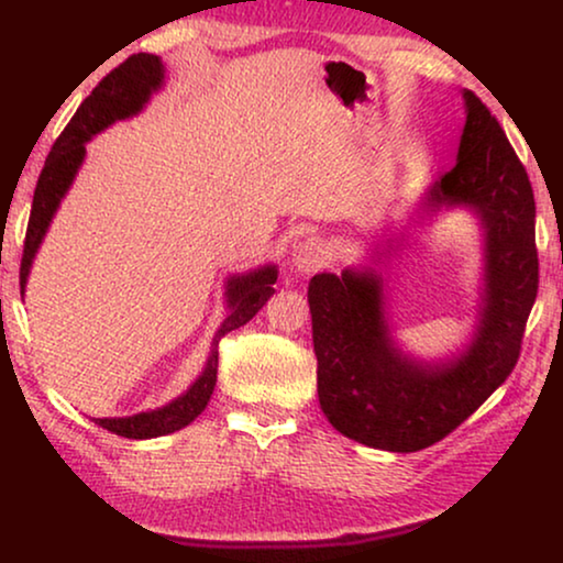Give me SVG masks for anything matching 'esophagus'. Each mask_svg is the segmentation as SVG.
Here are the masks:
<instances>
[{
    "mask_svg": "<svg viewBox=\"0 0 563 563\" xmlns=\"http://www.w3.org/2000/svg\"><path fill=\"white\" fill-rule=\"evenodd\" d=\"M328 245L320 238H305L291 249V268L299 274H314L328 264Z\"/></svg>",
    "mask_w": 563,
    "mask_h": 563,
    "instance_id": "34e87169",
    "label": "esophagus"
}]
</instances>
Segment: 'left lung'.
<instances>
[{
  "label": "left lung",
  "instance_id": "obj_1",
  "mask_svg": "<svg viewBox=\"0 0 563 563\" xmlns=\"http://www.w3.org/2000/svg\"><path fill=\"white\" fill-rule=\"evenodd\" d=\"M466 122L456 166L422 195L415 222L468 210L482 228V291L474 333L459 353L426 361L399 349L387 312V279L374 266L314 274L307 287L318 397L338 433L368 449L412 453L456 430L518 364L538 291L536 199L505 130L464 89ZM376 245L372 264L402 249Z\"/></svg>",
  "mask_w": 563,
  "mask_h": 563
}]
</instances>
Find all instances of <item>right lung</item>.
Returning a JSON list of instances; mask_svg holds the SVG:
<instances>
[{"mask_svg":"<svg viewBox=\"0 0 563 563\" xmlns=\"http://www.w3.org/2000/svg\"><path fill=\"white\" fill-rule=\"evenodd\" d=\"M166 71L158 56L153 53H137L130 56L125 64H120L114 71H110L99 81V87L84 99L79 110L68 122L64 133L58 135V141L53 143V151L45 158V166L37 179L35 197H33V210H30L27 222V235H25V251H22V266H20V289L25 295V284L33 268L35 253L41 249L45 233H48L53 214L58 212L60 199L66 197V191L71 189V184L79 174L87 156V143L97 133H102L104 128H110L112 122L133 118L148 104L151 95L164 87ZM276 276L279 268L274 264L251 268L245 274H233L225 282V305L228 314L218 328V333L212 338L210 356L202 374L191 382V387L164 407L156 410L128 415V418H95L97 426L118 433L122 438H135V441H145V438H158L176 433V430L187 428L197 415L210 402L214 384H218V343L220 338L230 333V330L245 325L253 320L261 307L268 302V297L274 295Z\"/></svg>","mask_w":563,"mask_h":563,"instance_id":"obj_1","label":"right lung"}]
</instances>
